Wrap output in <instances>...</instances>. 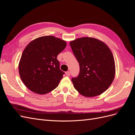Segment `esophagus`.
I'll return each instance as SVG.
<instances>
[{
  "label": "esophagus",
  "mask_w": 135,
  "mask_h": 135,
  "mask_svg": "<svg viewBox=\"0 0 135 135\" xmlns=\"http://www.w3.org/2000/svg\"><path fill=\"white\" fill-rule=\"evenodd\" d=\"M65 74L66 75V76H69L70 75V73L69 72V71H66V73H65Z\"/></svg>",
  "instance_id": "esophagus-1"
}]
</instances>
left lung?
<instances>
[{"mask_svg":"<svg viewBox=\"0 0 135 135\" xmlns=\"http://www.w3.org/2000/svg\"><path fill=\"white\" fill-rule=\"evenodd\" d=\"M70 45L80 66L78 76L71 79L74 88L85 97L101 95L115 77V65L112 51L103 42L90 37L76 39Z\"/></svg>","mask_w":135,"mask_h":135,"instance_id":"1","label":"left lung"}]
</instances>
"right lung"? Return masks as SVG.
Instances as JSON below:
<instances>
[{"label": "right lung", "instance_id": "add662e5", "mask_svg": "<svg viewBox=\"0 0 135 135\" xmlns=\"http://www.w3.org/2000/svg\"><path fill=\"white\" fill-rule=\"evenodd\" d=\"M66 46L65 40L54 36H41L27 44L18 65L20 76L27 88L44 95L58 86L65 73L57 57Z\"/></svg>", "mask_w": 135, "mask_h": 135}]
</instances>
